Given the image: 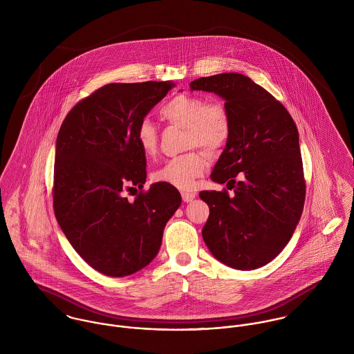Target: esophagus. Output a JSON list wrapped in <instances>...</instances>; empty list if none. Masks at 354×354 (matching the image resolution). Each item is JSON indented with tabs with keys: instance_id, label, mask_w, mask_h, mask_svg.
I'll list each match as a JSON object with an SVG mask.
<instances>
[{
	"instance_id": "obj_1",
	"label": "esophagus",
	"mask_w": 354,
	"mask_h": 354,
	"mask_svg": "<svg viewBox=\"0 0 354 354\" xmlns=\"http://www.w3.org/2000/svg\"><path fill=\"white\" fill-rule=\"evenodd\" d=\"M183 201L185 203L192 202L195 199V194L194 192H181Z\"/></svg>"
}]
</instances>
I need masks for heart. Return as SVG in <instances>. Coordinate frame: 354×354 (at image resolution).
Masks as SVG:
<instances>
[{
	"label": "heart",
	"mask_w": 354,
	"mask_h": 354,
	"mask_svg": "<svg viewBox=\"0 0 354 354\" xmlns=\"http://www.w3.org/2000/svg\"><path fill=\"white\" fill-rule=\"evenodd\" d=\"M160 117L167 122L185 128L187 147L201 146L205 151L218 152L229 140L232 122L227 109L216 101H205L201 95L178 94L160 107ZM135 139L142 152L152 156L158 150V132L150 120L139 122ZM207 156L201 150L173 156L163 162L152 174L153 181L178 189H192L202 176Z\"/></svg>",
	"instance_id": "heart-1"
}]
</instances>
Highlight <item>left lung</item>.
Here are the masks:
<instances>
[{
	"label": "left lung",
	"mask_w": 354,
	"mask_h": 354,
	"mask_svg": "<svg viewBox=\"0 0 354 354\" xmlns=\"http://www.w3.org/2000/svg\"><path fill=\"white\" fill-rule=\"evenodd\" d=\"M225 100L232 132L211 180L233 189L202 191L209 207L203 240L223 264L254 270L275 259L303 214L305 180L299 131L286 107L241 73L189 84Z\"/></svg>",
	"instance_id": "left-lung-1"
}]
</instances>
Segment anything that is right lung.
Returning <instances> with one entry per match:
<instances>
[{
    "mask_svg": "<svg viewBox=\"0 0 354 354\" xmlns=\"http://www.w3.org/2000/svg\"><path fill=\"white\" fill-rule=\"evenodd\" d=\"M174 84L110 83L77 102L55 143L53 205L58 225L86 263L107 277L146 267L162 244L166 222L181 204L167 184L146 183V155L135 132ZM139 187L129 203L124 194Z\"/></svg>",
    "mask_w": 354,
    "mask_h": 354,
    "instance_id": "1",
    "label": "right lung"
}]
</instances>
